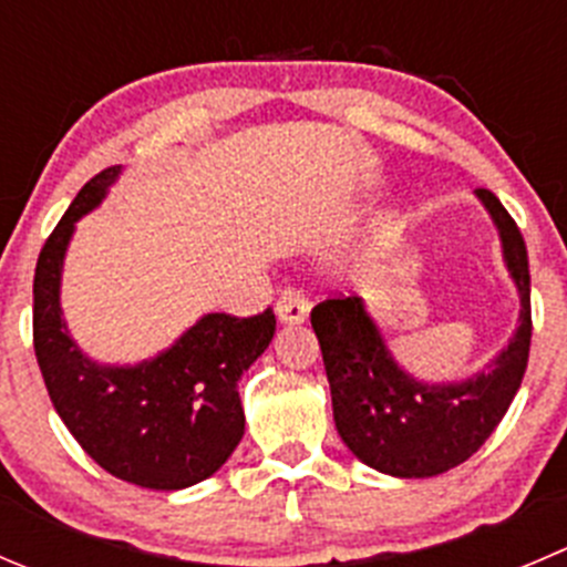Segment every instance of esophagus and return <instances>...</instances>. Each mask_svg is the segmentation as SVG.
Wrapping results in <instances>:
<instances>
[{
	"label": "esophagus",
	"instance_id": "1",
	"mask_svg": "<svg viewBox=\"0 0 567 567\" xmlns=\"http://www.w3.org/2000/svg\"><path fill=\"white\" fill-rule=\"evenodd\" d=\"M310 312V305H307L305 296L299 290H285L277 301V318L279 323H301Z\"/></svg>",
	"mask_w": 567,
	"mask_h": 567
}]
</instances>
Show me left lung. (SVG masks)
Returning <instances> with one entry per match:
<instances>
[{
  "mask_svg": "<svg viewBox=\"0 0 567 567\" xmlns=\"http://www.w3.org/2000/svg\"><path fill=\"white\" fill-rule=\"evenodd\" d=\"M474 194L496 224L504 266L520 296L518 329L482 371L460 382L417 379L395 360L360 296L327 299L310 312L338 435L379 474L426 480L457 468L502 423L526 373L532 307L524 235L491 190Z\"/></svg>",
  "mask_w": 567,
  "mask_h": 567,
  "instance_id": "8db88e82",
  "label": "left lung"
}]
</instances>
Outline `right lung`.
Listing matches in <instances>:
<instances>
[{
	"instance_id": "right-lung-1",
	"label": "right lung",
	"mask_w": 567,
	"mask_h": 567,
	"mask_svg": "<svg viewBox=\"0 0 567 567\" xmlns=\"http://www.w3.org/2000/svg\"><path fill=\"white\" fill-rule=\"evenodd\" d=\"M118 174L121 166L104 168L85 183L43 244L32 282L35 357L54 410L93 463L137 487L183 491L238 449L246 426L238 382L268 349L277 318L207 312L150 360H91L65 327L60 282L76 221L102 205Z\"/></svg>"
}]
</instances>
